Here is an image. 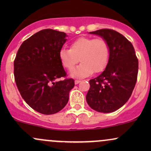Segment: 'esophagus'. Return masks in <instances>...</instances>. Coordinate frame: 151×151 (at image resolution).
<instances>
[{"instance_id": "34e87169", "label": "esophagus", "mask_w": 151, "mask_h": 151, "mask_svg": "<svg viewBox=\"0 0 151 151\" xmlns=\"http://www.w3.org/2000/svg\"><path fill=\"white\" fill-rule=\"evenodd\" d=\"M80 82H81L80 80H75V81H74V84H78L79 83H80Z\"/></svg>"}]
</instances>
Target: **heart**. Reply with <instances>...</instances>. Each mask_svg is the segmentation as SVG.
Wrapping results in <instances>:
<instances>
[{"label": "heart", "instance_id": "b5f03b06", "mask_svg": "<svg viewBox=\"0 0 151 151\" xmlns=\"http://www.w3.org/2000/svg\"><path fill=\"white\" fill-rule=\"evenodd\" d=\"M59 58L62 66L68 70H72L80 61L81 63L70 74L76 78L86 77L105 70L109 60V47L101 38L81 37L71 44L70 49L60 50Z\"/></svg>", "mask_w": 151, "mask_h": 151}]
</instances>
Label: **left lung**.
<instances>
[{"label": "left lung", "mask_w": 151, "mask_h": 151, "mask_svg": "<svg viewBox=\"0 0 151 151\" xmlns=\"http://www.w3.org/2000/svg\"><path fill=\"white\" fill-rule=\"evenodd\" d=\"M89 33L106 41L109 60L104 71L89 81L86 99L93 110L111 113L125 104L131 96L137 81L138 60L131 42L116 31L101 29Z\"/></svg>", "instance_id": "8db88e82"}]
</instances>
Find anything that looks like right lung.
Instances as JSON below:
<instances>
[{"label":"right lung","instance_id":"obj_1","mask_svg":"<svg viewBox=\"0 0 151 151\" xmlns=\"http://www.w3.org/2000/svg\"><path fill=\"white\" fill-rule=\"evenodd\" d=\"M67 34L45 29L24 41L14 61V76L22 99L31 108L42 114H56L65 106L74 86L66 77L59 58Z\"/></svg>","mask_w":151,"mask_h":151}]
</instances>
